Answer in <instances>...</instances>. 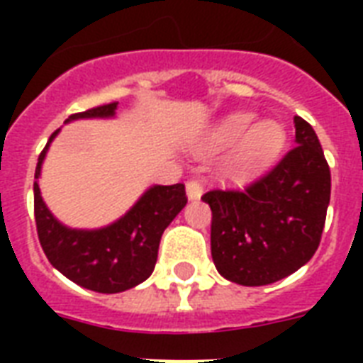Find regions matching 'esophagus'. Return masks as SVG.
I'll list each match as a JSON object with an SVG mask.
<instances>
[{
  "label": "esophagus",
  "mask_w": 363,
  "mask_h": 363,
  "mask_svg": "<svg viewBox=\"0 0 363 363\" xmlns=\"http://www.w3.org/2000/svg\"><path fill=\"white\" fill-rule=\"evenodd\" d=\"M186 194L188 199H199L201 194H203V184L198 181V179H190L186 182Z\"/></svg>",
  "instance_id": "obj_1"
}]
</instances>
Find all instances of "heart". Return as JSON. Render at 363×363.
<instances>
[{
	"label": "heart",
	"instance_id": "heart-1",
	"mask_svg": "<svg viewBox=\"0 0 363 363\" xmlns=\"http://www.w3.org/2000/svg\"><path fill=\"white\" fill-rule=\"evenodd\" d=\"M235 142L238 145L228 158L226 169L230 173H247L267 162L279 150L281 133L271 124L256 125V121L250 115H232L218 122L207 133L203 148L216 150L232 147Z\"/></svg>",
	"mask_w": 363,
	"mask_h": 363
}]
</instances>
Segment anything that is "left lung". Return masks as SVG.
Segmentation results:
<instances>
[{
  "label": "left lung",
  "instance_id": "1",
  "mask_svg": "<svg viewBox=\"0 0 363 363\" xmlns=\"http://www.w3.org/2000/svg\"><path fill=\"white\" fill-rule=\"evenodd\" d=\"M296 147L245 188L203 194L213 211L211 254L224 279L264 286L292 275L320 245L332 192L315 130L294 116Z\"/></svg>",
  "mask_w": 363,
  "mask_h": 363
}]
</instances>
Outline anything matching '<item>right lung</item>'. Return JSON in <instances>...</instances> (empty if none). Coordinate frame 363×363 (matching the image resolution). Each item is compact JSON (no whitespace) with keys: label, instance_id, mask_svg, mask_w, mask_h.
I'll return each instance as SVG.
<instances>
[{"label":"right lung","instance_id":"obj_1","mask_svg":"<svg viewBox=\"0 0 363 363\" xmlns=\"http://www.w3.org/2000/svg\"><path fill=\"white\" fill-rule=\"evenodd\" d=\"M115 104L99 105L67 118H109L115 116ZM56 130L39 154L35 179L41 175L48 145L58 135ZM184 184L152 186L122 218L99 230H73L54 218L33 182V211L39 242L48 262L69 281L99 294H116L147 281L158 258L160 239L186 205Z\"/></svg>","mask_w":363,"mask_h":363}]
</instances>
